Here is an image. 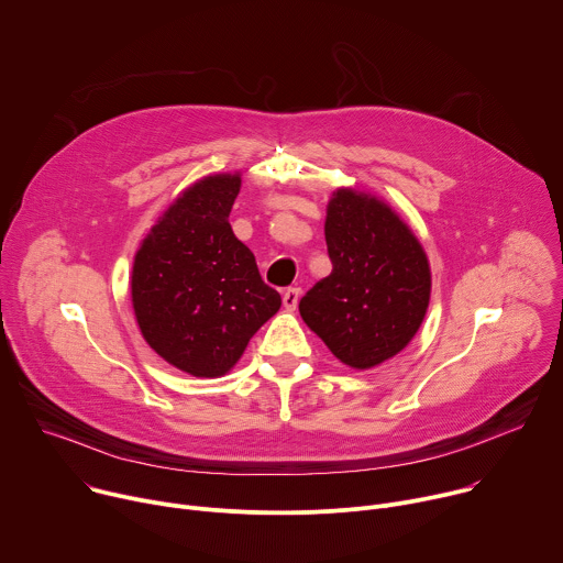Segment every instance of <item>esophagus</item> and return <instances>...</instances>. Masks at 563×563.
<instances>
[{
	"label": "esophagus",
	"mask_w": 563,
	"mask_h": 563,
	"mask_svg": "<svg viewBox=\"0 0 563 563\" xmlns=\"http://www.w3.org/2000/svg\"><path fill=\"white\" fill-rule=\"evenodd\" d=\"M298 298H300V289H298V287L285 289V291H283V305H285V309L294 311L296 305H298Z\"/></svg>",
	"instance_id": "1"
}]
</instances>
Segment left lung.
<instances>
[{"label": "left lung", "instance_id": "left-lung-1", "mask_svg": "<svg viewBox=\"0 0 563 563\" xmlns=\"http://www.w3.org/2000/svg\"><path fill=\"white\" fill-rule=\"evenodd\" d=\"M332 274L300 298L305 325L354 369L376 367L419 332L432 291L423 245L372 194L341 187L328 202Z\"/></svg>", "mask_w": 563, "mask_h": 563}]
</instances>
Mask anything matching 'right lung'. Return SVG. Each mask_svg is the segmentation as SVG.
Listing matches in <instances>:
<instances>
[{"mask_svg":"<svg viewBox=\"0 0 563 563\" xmlns=\"http://www.w3.org/2000/svg\"><path fill=\"white\" fill-rule=\"evenodd\" d=\"M240 183L235 172L187 187L133 258L131 302L144 341L198 378L227 374L280 309V294L229 224Z\"/></svg>","mask_w":563,"mask_h":563,"instance_id":"add662e5","label":"right lung"}]
</instances>
